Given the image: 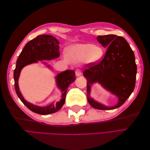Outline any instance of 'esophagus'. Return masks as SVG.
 <instances>
[{"label": "esophagus", "instance_id": "obj_1", "mask_svg": "<svg viewBox=\"0 0 150 150\" xmlns=\"http://www.w3.org/2000/svg\"><path fill=\"white\" fill-rule=\"evenodd\" d=\"M81 74H82V72H81V71L79 69H77L76 71V75L77 76H81Z\"/></svg>", "mask_w": 150, "mask_h": 150}]
</instances>
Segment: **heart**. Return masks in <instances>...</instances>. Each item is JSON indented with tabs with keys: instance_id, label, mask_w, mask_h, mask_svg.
Returning a JSON list of instances; mask_svg holds the SVG:
<instances>
[{
	"instance_id": "1",
	"label": "heart",
	"mask_w": 150,
	"mask_h": 150,
	"mask_svg": "<svg viewBox=\"0 0 150 150\" xmlns=\"http://www.w3.org/2000/svg\"><path fill=\"white\" fill-rule=\"evenodd\" d=\"M103 51L101 47L92 44H79L72 47L67 55L68 60L72 62H79L86 60L94 63L102 57Z\"/></svg>"
}]
</instances>
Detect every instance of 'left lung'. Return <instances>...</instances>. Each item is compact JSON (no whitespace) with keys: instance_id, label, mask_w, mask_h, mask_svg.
Returning a JSON list of instances; mask_svg holds the SVG:
<instances>
[{"instance_id":"left-lung-1","label":"left lung","mask_w":150,"mask_h":150,"mask_svg":"<svg viewBox=\"0 0 150 150\" xmlns=\"http://www.w3.org/2000/svg\"><path fill=\"white\" fill-rule=\"evenodd\" d=\"M98 42L107 47L105 56L97 64L86 65L83 76L87 79L88 101L92 107L101 110H110L120 107L133 91L137 67L133 51L126 40L116 35H98ZM98 82L119 98L114 107H109L90 97V88Z\"/></svg>"}]
</instances>
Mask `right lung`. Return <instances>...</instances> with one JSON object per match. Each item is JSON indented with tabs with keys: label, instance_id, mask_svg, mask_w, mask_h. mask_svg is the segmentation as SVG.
Returning a JSON list of instances; mask_svg holds the SVG:
<instances>
[{
	"label": "right lung",
	"instance_id": "1",
	"mask_svg": "<svg viewBox=\"0 0 150 150\" xmlns=\"http://www.w3.org/2000/svg\"><path fill=\"white\" fill-rule=\"evenodd\" d=\"M59 42L58 40L51 35H40L30 40L25 44L20 55L17 60L16 69L13 72L15 90L21 101L25 106L34 112L39 115H46L56 112L63 106L65 103L66 92L69 86L76 79L75 72L73 70H66L57 75L56 77V84L62 93L61 99L56 103H52L49 105L40 107L29 103L25 100L19 91L18 80L21 71L24 66L33 63L38 62V61L52 60L59 57L60 53ZM44 64H46L44 62ZM50 67V66H47Z\"/></svg>",
	"mask_w": 150,
	"mask_h": 150
}]
</instances>
